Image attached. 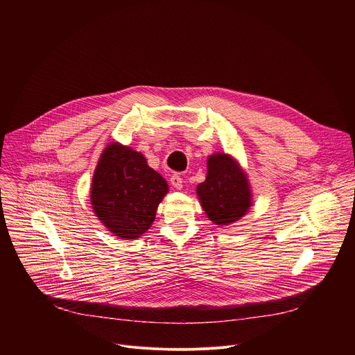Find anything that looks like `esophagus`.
<instances>
[{
    "mask_svg": "<svg viewBox=\"0 0 355 355\" xmlns=\"http://www.w3.org/2000/svg\"><path fill=\"white\" fill-rule=\"evenodd\" d=\"M170 182H171V185L175 188V189H181L182 188V178H181V175H178V174H174V175H171V178H170Z\"/></svg>",
    "mask_w": 355,
    "mask_h": 355,
    "instance_id": "esophagus-1",
    "label": "esophagus"
}]
</instances>
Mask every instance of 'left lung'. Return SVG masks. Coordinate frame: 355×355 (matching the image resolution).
<instances>
[{
	"mask_svg": "<svg viewBox=\"0 0 355 355\" xmlns=\"http://www.w3.org/2000/svg\"><path fill=\"white\" fill-rule=\"evenodd\" d=\"M198 196L208 218L215 225H230L245 215L251 192L244 173L227 155L208 159V175L198 185Z\"/></svg>",
	"mask_w": 355,
	"mask_h": 355,
	"instance_id": "8db88e82",
	"label": "left lung"
}]
</instances>
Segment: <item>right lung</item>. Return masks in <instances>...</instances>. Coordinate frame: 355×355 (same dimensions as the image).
Masks as SVG:
<instances>
[{"label":"right lung","mask_w":355,"mask_h":355,"mask_svg":"<svg viewBox=\"0 0 355 355\" xmlns=\"http://www.w3.org/2000/svg\"><path fill=\"white\" fill-rule=\"evenodd\" d=\"M167 191L166 180L147 166L143 155L112 143L95 168L91 204L98 219L115 236L137 239L153 223Z\"/></svg>","instance_id":"1"}]
</instances>
